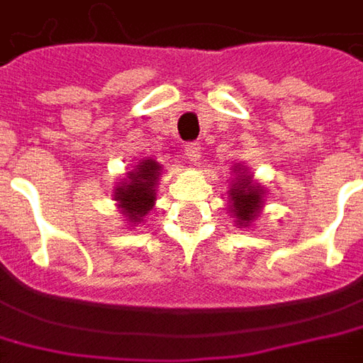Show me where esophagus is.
<instances>
[{"instance_id": "esophagus-1", "label": "esophagus", "mask_w": 363, "mask_h": 363, "mask_svg": "<svg viewBox=\"0 0 363 363\" xmlns=\"http://www.w3.org/2000/svg\"><path fill=\"white\" fill-rule=\"evenodd\" d=\"M184 155H186L190 163H199L200 159H202V147H200V143H186L184 145Z\"/></svg>"}]
</instances>
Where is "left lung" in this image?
<instances>
[{
	"instance_id": "obj_1",
	"label": "left lung",
	"mask_w": 363,
	"mask_h": 363,
	"mask_svg": "<svg viewBox=\"0 0 363 363\" xmlns=\"http://www.w3.org/2000/svg\"><path fill=\"white\" fill-rule=\"evenodd\" d=\"M234 179L228 189V212L238 228H250L265 206V189L253 181L245 164H234Z\"/></svg>"
}]
</instances>
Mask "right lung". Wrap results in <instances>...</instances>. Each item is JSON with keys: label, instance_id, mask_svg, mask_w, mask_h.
Listing matches in <instances>:
<instances>
[{"label": "right lung", "instance_id": "obj_1", "mask_svg": "<svg viewBox=\"0 0 363 363\" xmlns=\"http://www.w3.org/2000/svg\"><path fill=\"white\" fill-rule=\"evenodd\" d=\"M163 173V167L153 159H139L138 164L131 167L116 186L113 200L118 204L120 214H123L128 225L145 222V216L153 210L157 200V184Z\"/></svg>", "mask_w": 363, "mask_h": 363}]
</instances>
